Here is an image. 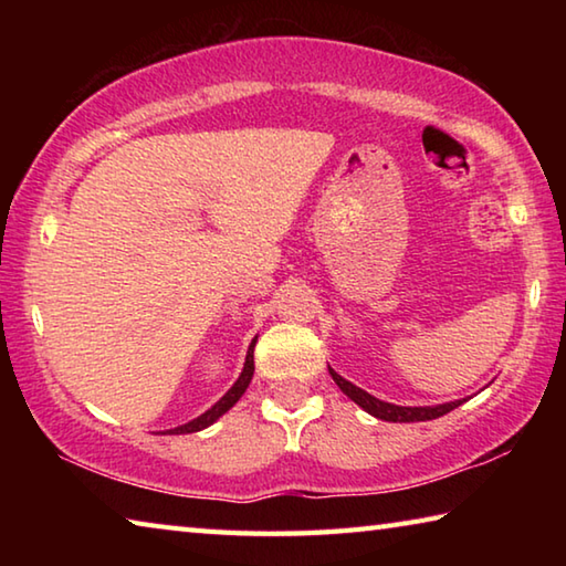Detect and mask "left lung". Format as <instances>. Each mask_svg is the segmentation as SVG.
Listing matches in <instances>:
<instances>
[{
	"mask_svg": "<svg viewBox=\"0 0 566 566\" xmlns=\"http://www.w3.org/2000/svg\"><path fill=\"white\" fill-rule=\"evenodd\" d=\"M332 379L337 381V387L347 395L352 401H357V405L369 411L371 417L377 419H385V421H429V419H437V417H444L447 411L457 409L462 405V399L457 401H447V405H437V407H399V405H389V401H381L377 397H371L369 391H364L359 387H354L352 381H347L344 377H339L337 371L329 369Z\"/></svg>",
	"mask_w": 566,
	"mask_h": 566,
	"instance_id": "left-lung-1",
	"label": "left lung"
}]
</instances>
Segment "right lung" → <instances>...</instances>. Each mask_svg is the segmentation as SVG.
Here are the masks:
<instances>
[{
  "label": "right lung",
  "instance_id": "obj_1",
  "mask_svg": "<svg viewBox=\"0 0 566 566\" xmlns=\"http://www.w3.org/2000/svg\"><path fill=\"white\" fill-rule=\"evenodd\" d=\"M254 344H256V339H252V344H249V352H247L244 369H242V375H239V379H237L234 385H232V389H229L227 395H224L222 399H219L212 409H207L205 415H199L197 419L187 421V424H181V427L169 429L167 434H191V432H202L205 427L214 424V421H217L219 417H222L224 411H229V409H232V407L237 405L239 397L244 395L247 387H249V381H252V375H254Z\"/></svg>",
  "mask_w": 566,
  "mask_h": 566
}]
</instances>
